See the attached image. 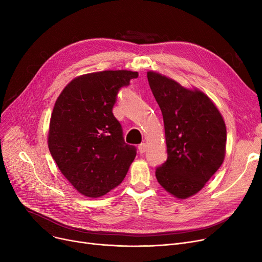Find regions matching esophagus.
I'll list each match as a JSON object with an SVG mask.
<instances>
[{"mask_svg":"<svg viewBox=\"0 0 262 262\" xmlns=\"http://www.w3.org/2000/svg\"><path fill=\"white\" fill-rule=\"evenodd\" d=\"M138 149H139V152H140L141 154L145 153V150H146V144H145V143H141V144H139Z\"/></svg>","mask_w":262,"mask_h":262,"instance_id":"esophagus-1","label":"esophagus"}]
</instances>
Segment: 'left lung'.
Returning <instances> with one entry per match:
<instances>
[{
    "label": "left lung",
    "mask_w": 262,
    "mask_h": 262,
    "mask_svg": "<svg viewBox=\"0 0 262 262\" xmlns=\"http://www.w3.org/2000/svg\"><path fill=\"white\" fill-rule=\"evenodd\" d=\"M147 80L163 117L167 161L156 169L158 183L178 199L192 196L221 167L226 126L207 95L156 72Z\"/></svg>",
    "instance_id": "left-lung-1"
}]
</instances>
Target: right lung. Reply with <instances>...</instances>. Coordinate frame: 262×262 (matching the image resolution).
<instances>
[{"label":"right lung","mask_w":262,"mask_h":262,"mask_svg":"<svg viewBox=\"0 0 262 262\" xmlns=\"http://www.w3.org/2000/svg\"><path fill=\"white\" fill-rule=\"evenodd\" d=\"M138 72L118 70L74 78L55 103L49 148L60 172L88 198H100L119 186L137 148L125 143L113 114L118 93Z\"/></svg>","instance_id":"add662e5"}]
</instances>
